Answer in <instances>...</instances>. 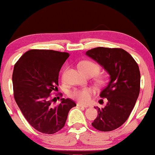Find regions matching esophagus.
I'll list each match as a JSON object with an SVG mask.
<instances>
[{
	"label": "esophagus",
	"mask_w": 155,
	"mask_h": 155,
	"mask_svg": "<svg viewBox=\"0 0 155 155\" xmlns=\"http://www.w3.org/2000/svg\"><path fill=\"white\" fill-rule=\"evenodd\" d=\"M77 105L78 106V107H85V108L88 107L87 104H82V103H80V102H78V103H77Z\"/></svg>",
	"instance_id": "34e87169"
}]
</instances>
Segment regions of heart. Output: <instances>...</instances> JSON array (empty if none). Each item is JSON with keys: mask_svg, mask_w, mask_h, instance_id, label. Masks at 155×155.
Returning <instances> with one entry per match:
<instances>
[{"mask_svg": "<svg viewBox=\"0 0 155 155\" xmlns=\"http://www.w3.org/2000/svg\"><path fill=\"white\" fill-rule=\"evenodd\" d=\"M80 69L86 75H95L100 71V66L95 62L90 60H85L80 64ZM97 82L99 83H103L104 79L103 77L97 78ZM93 92V90L90 87H84L80 89H75L70 93V96L73 99L77 100L81 102H87L90 100V97Z\"/></svg>", "mask_w": 155, "mask_h": 155, "instance_id": "b5f03b06", "label": "heart"}]
</instances>
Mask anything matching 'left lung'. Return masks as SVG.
<instances>
[{
    "label": "left lung",
    "mask_w": 155,
    "mask_h": 155,
    "mask_svg": "<svg viewBox=\"0 0 155 155\" xmlns=\"http://www.w3.org/2000/svg\"><path fill=\"white\" fill-rule=\"evenodd\" d=\"M86 55L97 61L110 75L109 82L100 95L107 98V102L104 108L95 107L98 115L92 125L102 132L112 131L126 122L139 96V66L122 48L98 47L87 51Z\"/></svg>",
    "instance_id": "1"
}]
</instances>
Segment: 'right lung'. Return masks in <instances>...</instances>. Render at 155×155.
<instances>
[{
    "label": "right lung",
    "instance_id": "1",
    "mask_svg": "<svg viewBox=\"0 0 155 155\" xmlns=\"http://www.w3.org/2000/svg\"><path fill=\"white\" fill-rule=\"evenodd\" d=\"M69 56L65 52L33 49L24 53L14 65L12 80L16 103L28 123L43 134L61 130L70 110L76 106L71 99L62 98L53 107L55 97L51 100V92L58 89L60 70Z\"/></svg>",
    "mask_w": 155,
    "mask_h": 155
}]
</instances>
